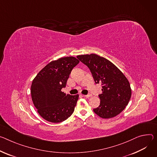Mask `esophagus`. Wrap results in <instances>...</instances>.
Wrapping results in <instances>:
<instances>
[{
  "label": "esophagus",
  "mask_w": 157,
  "mask_h": 157,
  "mask_svg": "<svg viewBox=\"0 0 157 157\" xmlns=\"http://www.w3.org/2000/svg\"><path fill=\"white\" fill-rule=\"evenodd\" d=\"M82 96L83 97H84V98H90V97H91V94H88V95H82Z\"/></svg>",
  "instance_id": "esophagus-1"
}]
</instances>
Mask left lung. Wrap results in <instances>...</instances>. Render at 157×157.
Returning <instances> with one entry per match:
<instances>
[{
    "mask_svg": "<svg viewBox=\"0 0 157 157\" xmlns=\"http://www.w3.org/2000/svg\"><path fill=\"white\" fill-rule=\"evenodd\" d=\"M91 71L96 84L102 85L100 105L94 112L102 118L116 117L125 108L132 96L129 81L121 71L107 59L95 54L77 56Z\"/></svg>",
    "mask_w": 157,
    "mask_h": 157,
    "instance_id": "left-lung-1",
    "label": "left lung"
}]
</instances>
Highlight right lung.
Wrapping results in <instances>:
<instances>
[{
    "label": "right lung",
    "mask_w": 157,
    "mask_h": 157,
    "mask_svg": "<svg viewBox=\"0 0 157 157\" xmlns=\"http://www.w3.org/2000/svg\"><path fill=\"white\" fill-rule=\"evenodd\" d=\"M79 61L64 57L50 62L33 81L31 93L40 116L51 123H60L74 112L79 94H66L61 89L66 85L71 71Z\"/></svg>",
    "instance_id": "obj_1"
}]
</instances>
